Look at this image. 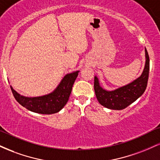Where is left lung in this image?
<instances>
[{
  "label": "left lung",
  "instance_id": "8db88e82",
  "mask_svg": "<svg viewBox=\"0 0 160 160\" xmlns=\"http://www.w3.org/2000/svg\"><path fill=\"white\" fill-rule=\"evenodd\" d=\"M150 59L145 48V65L141 76L132 82L113 90H107L101 86L98 77L95 76L94 89L98 102L111 110H122L137 100L144 92L148 85Z\"/></svg>",
  "mask_w": 160,
  "mask_h": 160
}]
</instances>
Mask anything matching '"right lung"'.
I'll return each mask as SVG.
<instances>
[{"instance_id":"1","label":"right lung","mask_w":160,"mask_h":160,"mask_svg":"<svg viewBox=\"0 0 160 160\" xmlns=\"http://www.w3.org/2000/svg\"><path fill=\"white\" fill-rule=\"evenodd\" d=\"M79 72L80 71H76L65 75L54 90L40 96H24L11 85L10 88L16 101L28 111L41 114H52L59 112L67 104Z\"/></svg>"}]
</instances>
